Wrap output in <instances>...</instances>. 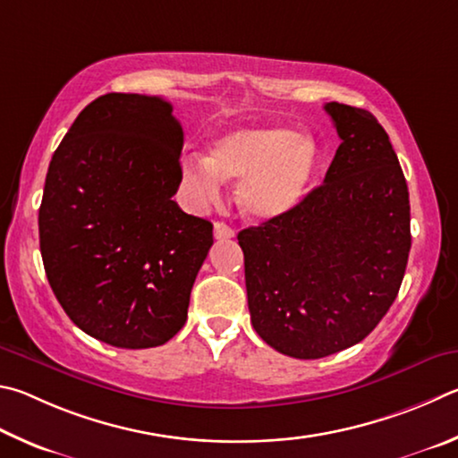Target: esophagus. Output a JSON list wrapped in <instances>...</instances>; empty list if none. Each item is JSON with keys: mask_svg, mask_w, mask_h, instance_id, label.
I'll return each mask as SVG.
<instances>
[{"mask_svg": "<svg viewBox=\"0 0 458 458\" xmlns=\"http://www.w3.org/2000/svg\"><path fill=\"white\" fill-rule=\"evenodd\" d=\"M213 233H215V239H219V242H223V239H233V237H235V231L231 229L229 225H225V223H221V221L215 223Z\"/></svg>", "mask_w": 458, "mask_h": 458, "instance_id": "1", "label": "esophagus"}]
</instances>
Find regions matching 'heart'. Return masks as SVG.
Here are the masks:
<instances>
[{"label":"heart","instance_id":"obj_1","mask_svg":"<svg viewBox=\"0 0 458 458\" xmlns=\"http://www.w3.org/2000/svg\"><path fill=\"white\" fill-rule=\"evenodd\" d=\"M319 168L318 142L290 126L237 128L211 144L208 157H187L181 166L184 195L195 207L219 200L223 181L239 179L245 215L274 221L301 205Z\"/></svg>","mask_w":458,"mask_h":458}]
</instances>
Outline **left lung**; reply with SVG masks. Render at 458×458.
<instances>
[{"instance_id":"left-lung-1","label":"left lung","mask_w":458,"mask_h":458,"mask_svg":"<svg viewBox=\"0 0 458 458\" xmlns=\"http://www.w3.org/2000/svg\"><path fill=\"white\" fill-rule=\"evenodd\" d=\"M340 147L324 182L285 216L237 235L251 324L285 356L326 358L386 316L411 251V203L372 112L327 102Z\"/></svg>"}]
</instances>
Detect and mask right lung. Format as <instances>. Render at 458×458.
Here are the masks:
<instances>
[{"label":"right lung","instance_id":"right-lung-1","mask_svg":"<svg viewBox=\"0 0 458 458\" xmlns=\"http://www.w3.org/2000/svg\"><path fill=\"white\" fill-rule=\"evenodd\" d=\"M182 128L160 96L110 92L55 148L39 205L52 292L80 330L116 348H155L187 322L213 225L181 211Z\"/></svg>","mask_w":458,"mask_h":458}]
</instances>
